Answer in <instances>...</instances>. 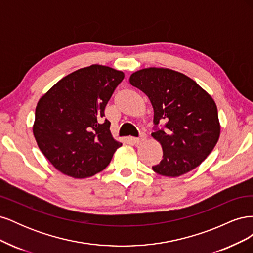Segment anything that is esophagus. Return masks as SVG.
<instances>
[{"instance_id": "esophagus-1", "label": "esophagus", "mask_w": 253, "mask_h": 253, "mask_svg": "<svg viewBox=\"0 0 253 253\" xmlns=\"http://www.w3.org/2000/svg\"><path fill=\"white\" fill-rule=\"evenodd\" d=\"M145 138H147V136H145V134H140V137L139 138H133L132 140H133V142L134 143H136V144H139L140 142H142V141H144L145 140Z\"/></svg>"}]
</instances>
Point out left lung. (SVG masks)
Wrapping results in <instances>:
<instances>
[{"label": "left lung", "instance_id": "8db88e82", "mask_svg": "<svg viewBox=\"0 0 253 253\" xmlns=\"http://www.w3.org/2000/svg\"><path fill=\"white\" fill-rule=\"evenodd\" d=\"M128 81L150 99L155 126L166 122L165 128L152 133L163 148L162 162L153 171L178 177L200 166L220 135L213 98L188 76L170 68H142Z\"/></svg>", "mask_w": 253, "mask_h": 253}]
</instances>
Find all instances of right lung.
I'll list each match as a JSON object with an SVG mask.
<instances>
[{
    "instance_id": "obj_1",
    "label": "right lung",
    "mask_w": 253,
    "mask_h": 253,
    "mask_svg": "<svg viewBox=\"0 0 253 253\" xmlns=\"http://www.w3.org/2000/svg\"><path fill=\"white\" fill-rule=\"evenodd\" d=\"M124 78V72L93 64L65 76L38 101L34 136L58 171L86 178L108 167L122 143L103 120L104 109Z\"/></svg>"
}]
</instances>
